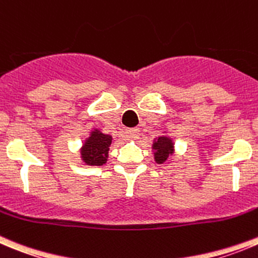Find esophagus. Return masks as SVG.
<instances>
[{
    "label": "esophagus",
    "instance_id": "obj_1",
    "mask_svg": "<svg viewBox=\"0 0 258 258\" xmlns=\"http://www.w3.org/2000/svg\"><path fill=\"white\" fill-rule=\"evenodd\" d=\"M139 136H140V130L139 128L127 130V137H128V139L136 140V139H139Z\"/></svg>",
    "mask_w": 258,
    "mask_h": 258
}]
</instances>
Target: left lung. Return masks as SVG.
<instances>
[{
  "label": "left lung",
  "mask_w": 258,
  "mask_h": 258,
  "mask_svg": "<svg viewBox=\"0 0 258 258\" xmlns=\"http://www.w3.org/2000/svg\"><path fill=\"white\" fill-rule=\"evenodd\" d=\"M152 149L155 150V161L157 164H162L169 159V156L172 155V150H174V144L172 140L166 136H161L156 139V141L152 145Z\"/></svg>",
  "instance_id": "left-lung-1"
}]
</instances>
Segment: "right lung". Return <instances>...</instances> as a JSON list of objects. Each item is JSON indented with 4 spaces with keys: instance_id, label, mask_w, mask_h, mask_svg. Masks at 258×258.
Segmentation results:
<instances>
[{
    "instance_id": "obj_1",
    "label": "right lung",
    "mask_w": 258,
    "mask_h": 258,
    "mask_svg": "<svg viewBox=\"0 0 258 258\" xmlns=\"http://www.w3.org/2000/svg\"><path fill=\"white\" fill-rule=\"evenodd\" d=\"M111 142L112 137L109 135L102 134L99 130L92 131L91 136L86 140L81 150L83 161L92 166H101L106 164Z\"/></svg>"
}]
</instances>
